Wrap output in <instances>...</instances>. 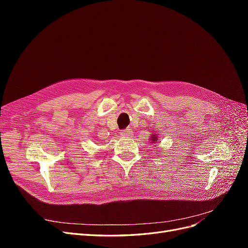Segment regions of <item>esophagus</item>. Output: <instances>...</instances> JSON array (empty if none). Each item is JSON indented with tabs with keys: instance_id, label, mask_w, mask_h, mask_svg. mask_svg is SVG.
Listing matches in <instances>:
<instances>
[{
	"instance_id": "1",
	"label": "esophagus",
	"mask_w": 248,
	"mask_h": 248,
	"mask_svg": "<svg viewBox=\"0 0 248 248\" xmlns=\"http://www.w3.org/2000/svg\"><path fill=\"white\" fill-rule=\"evenodd\" d=\"M120 134H121V137L123 138H130L132 136V131L130 129H124L120 131Z\"/></svg>"
}]
</instances>
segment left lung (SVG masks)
Masks as SVG:
<instances>
[{
  "instance_id": "1",
  "label": "left lung",
  "mask_w": 248,
  "mask_h": 248,
  "mask_svg": "<svg viewBox=\"0 0 248 248\" xmlns=\"http://www.w3.org/2000/svg\"><path fill=\"white\" fill-rule=\"evenodd\" d=\"M150 140H151V142H155L156 140H158V136H157V134H151Z\"/></svg>"
}]
</instances>
